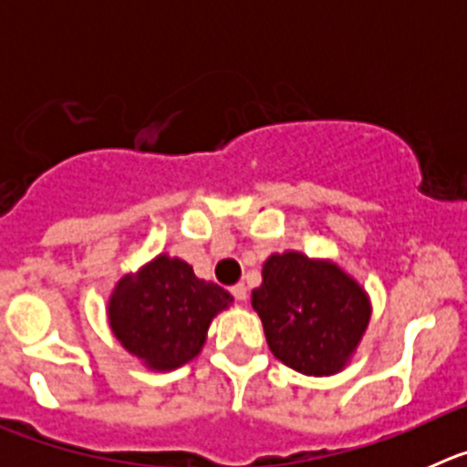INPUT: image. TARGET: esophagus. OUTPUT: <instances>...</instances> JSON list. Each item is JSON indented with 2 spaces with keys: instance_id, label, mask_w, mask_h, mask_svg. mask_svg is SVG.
<instances>
[{
  "instance_id": "1",
  "label": "esophagus",
  "mask_w": 467,
  "mask_h": 467,
  "mask_svg": "<svg viewBox=\"0 0 467 467\" xmlns=\"http://www.w3.org/2000/svg\"><path fill=\"white\" fill-rule=\"evenodd\" d=\"M231 295H234V299H236V301H245L247 299V287H245V285H234V287H231Z\"/></svg>"
}]
</instances>
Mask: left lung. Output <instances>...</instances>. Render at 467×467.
Returning a JSON list of instances; mask_svg holds the SVG:
<instances>
[{
	"mask_svg": "<svg viewBox=\"0 0 467 467\" xmlns=\"http://www.w3.org/2000/svg\"><path fill=\"white\" fill-rule=\"evenodd\" d=\"M253 308L271 353L308 377L339 372L369 323V299L360 285L332 264L299 253L274 254L264 264Z\"/></svg>",
	"mask_w": 467,
	"mask_h": 467,
	"instance_id": "obj_1",
	"label": "left lung"
}]
</instances>
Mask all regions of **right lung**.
Segmentation results:
<instances>
[{"label":"right lung","instance_id":"right-lung-1","mask_svg":"<svg viewBox=\"0 0 467 467\" xmlns=\"http://www.w3.org/2000/svg\"><path fill=\"white\" fill-rule=\"evenodd\" d=\"M231 301L224 287L196 278L187 262L161 254L135 278L119 280L109 323L128 353L154 369H175L198 356L210 320Z\"/></svg>","mask_w":467,"mask_h":467}]
</instances>
